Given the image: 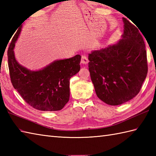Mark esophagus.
<instances>
[{"instance_id":"obj_1","label":"esophagus","mask_w":156,"mask_h":156,"mask_svg":"<svg viewBox=\"0 0 156 156\" xmlns=\"http://www.w3.org/2000/svg\"><path fill=\"white\" fill-rule=\"evenodd\" d=\"M88 62V59L87 55L83 54L82 55V58H81V63L83 64H87Z\"/></svg>"}]
</instances>
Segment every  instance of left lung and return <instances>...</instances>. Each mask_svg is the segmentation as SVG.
I'll list each match as a JSON object with an SVG mask.
<instances>
[{
	"mask_svg": "<svg viewBox=\"0 0 156 156\" xmlns=\"http://www.w3.org/2000/svg\"><path fill=\"white\" fill-rule=\"evenodd\" d=\"M122 39L88 55V69L97 97L109 105H119L140 92L147 74L145 45L139 28L127 19Z\"/></svg>",
	"mask_w": 156,
	"mask_h": 156,
	"instance_id": "left-lung-1",
	"label": "left lung"
}]
</instances>
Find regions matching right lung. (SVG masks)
Listing matches in <instances>:
<instances>
[{
	"label": "right lung",
	"mask_w": 156,
	"mask_h": 156,
	"mask_svg": "<svg viewBox=\"0 0 156 156\" xmlns=\"http://www.w3.org/2000/svg\"><path fill=\"white\" fill-rule=\"evenodd\" d=\"M19 28L8 49V65L13 87L25 101L39 111H56L69 98V80L80 71L81 56L55 60L41 69L32 71L16 60L13 49L21 31Z\"/></svg>",
	"instance_id": "obj_1"
}]
</instances>
